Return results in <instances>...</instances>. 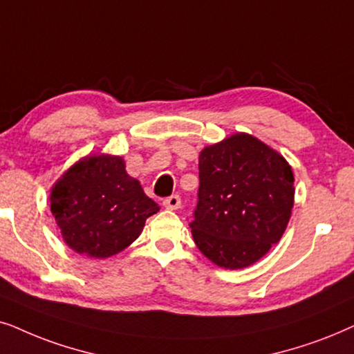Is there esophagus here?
<instances>
[{
    "instance_id": "1",
    "label": "esophagus",
    "mask_w": 354,
    "mask_h": 354,
    "mask_svg": "<svg viewBox=\"0 0 354 354\" xmlns=\"http://www.w3.org/2000/svg\"><path fill=\"white\" fill-rule=\"evenodd\" d=\"M181 205V199L180 196H169L167 199L163 201V207L165 209H169V210H178Z\"/></svg>"
}]
</instances>
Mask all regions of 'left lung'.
I'll use <instances>...</instances> for the list:
<instances>
[{
  "label": "left lung",
  "mask_w": 354,
  "mask_h": 354,
  "mask_svg": "<svg viewBox=\"0 0 354 354\" xmlns=\"http://www.w3.org/2000/svg\"><path fill=\"white\" fill-rule=\"evenodd\" d=\"M196 246L221 268L252 266L283 236L295 204V176L283 155L246 133L199 153Z\"/></svg>",
  "instance_id": "1"
}]
</instances>
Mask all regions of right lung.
Masks as SVG:
<instances>
[{"mask_svg": "<svg viewBox=\"0 0 354 354\" xmlns=\"http://www.w3.org/2000/svg\"><path fill=\"white\" fill-rule=\"evenodd\" d=\"M50 210L73 251L106 259L133 244L160 207L129 176L124 158L93 153L58 178L50 192Z\"/></svg>", "mask_w": 354, "mask_h": 354, "instance_id": "obj_1", "label": "right lung"}]
</instances>
